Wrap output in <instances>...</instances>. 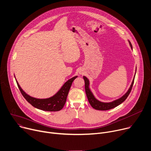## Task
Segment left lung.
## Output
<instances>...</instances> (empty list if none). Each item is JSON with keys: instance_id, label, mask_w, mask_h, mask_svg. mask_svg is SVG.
Segmentation results:
<instances>
[{"instance_id": "8db88e82", "label": "left lung", "mask_w": 151, "mask_h": 151, "mask_svg": "<svg viewBox=\"0 0 151 151\" xmlns=\"http://www.w3.org/2000/svg\"><path fill=\"white\" fill-rule=\"evenodd\" d=\"M128 42H129V45L131 46V48L132 49V45H131V42H129V40H128ZM135 73H136V70H135ZM134 78H135V76H134ZM134 78L132 80L131 85L130 87L129 88L128 90L127 91V92L123 96H122L119 99H116V100H115L114 101H112L111 102H102L99 101V100H98L96 98L94 97V96L93 95V93L91 92V91L90 90V89L89 88L90 81H89V80L88 79V78L87 77L84 76L83 78H84V81H85V90H86L87 97V99L88 100V102H89L90 104L95 109H98V110H102V111L108 110V109H112V108H114L116 107L117 106L119 105L122 102H124L126 100V99L128 98V95L129 94V93L131 91V89L132 88V86H133Z\"/></svg>"}]
</instances>
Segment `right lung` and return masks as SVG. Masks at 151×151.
Returning a JSON list of instances; mask_svg holds the SVG:
<instances>
[{"label":"right lung","mask_w":151,"mask_h":151,"mask_svg":"<svg viewBox=\"0 0 151 151\" xmlns=\"http://www.w3.org/2000/svg\"><path fill=\"white\" fill-rule=\"evenodd\" d=\"M77 77L78 76H76L68 79L55 94L50 98L46 99H37L26 94L20 87L16 79V80L18 87L23 96L33 106L39 109H42L43 111H58L61 110L65 105L67 95L71 87L72 84L75 79H76Z\"/></svg>","instance_id":"obj_1"}]
</instances>
